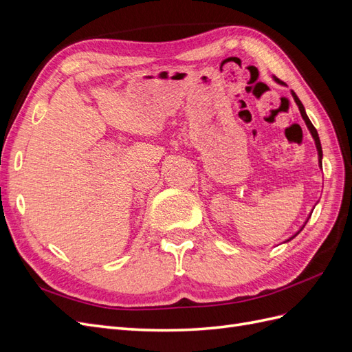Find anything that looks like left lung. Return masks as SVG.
<instances>
[{
	"label": "left lung",
	"mask_w": 352,
	"mask_h": 352,
	"mask_svg": "<svg viewBox=\"0 0 352 352\" xmlns=\"http://www.w3.org/2000/svg\"><path fill=\"white\" fill-rule=\"evenodd\" d=\"M274 80L276 82H279V83H282L279 79H276L274 78ZM292 92V97H294V100H295V102H296V105H298V109H300V113H301V116H302V119H304V122H305V124H307V127H308V131H310V133L313 135V138H314V142H316V146H317V153H318V163H320V167H322V157H323V151H322V144H320V138H318V133H317V131H316V127L313 126V123L310 122V119H308V116H307V113H305V109H304V105H302V102L300 101V98L296 97V94L294 92V91H291ZM307 221H308V219H307ZM305 221V223H307ZM305 226V225H304ZM304 226L298 230L295 235L292 236V238H289L287 241H291V239H294L298 233H300L302 229H304ZM286 241V242H287Z\"/></svg>",
	"instance_id": "8db88e82"
}]
</instances>
